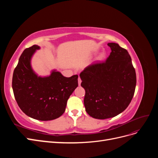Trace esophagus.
Segmentation results:
<instances>
[{"instance_id": "obj_1", "label": "esophagus", "mask_w": 158, "mask_h": 158, "mask_svg": "<svg viewBox=\"0 0 158 158\" xmlns=\"http://www.w3.org/2000/svg\"><path fill=\"white\" fill-rule=\"evenodd\" d=\"M81 82H82V80H81V78L79 77L78 78V85H79L81 84Z\"/></svg>"}]
</instances>
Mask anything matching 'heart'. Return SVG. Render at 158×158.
<instances>
[{"label":"heart","instance_id":"heart-1","mask_svg":"<svg viewBox=\"0 0 158 158\" xmlns=\"http://www.w3.org/2000/svg\"><path fill=\"white\" fill-rule=\"evenodd\" d=\"M104 57V53H101L99 55V56H98V59L99 60H102Z\"/></svg>","mask_w":158,"mask_h":158}]
</instances>
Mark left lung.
<instances>
[{"mask_svg": "<svg viewBox=\"0 0 158 158\" xmlns=\"http://www.w3.org/2000/svg\"><path fill=\"white\" fill-rule=\"evenodd\" d=\"M107 45V59L87 66L80 74L85 89V111L95 118L118 115L127 109L135 92L136 76L128 51L115 43Z\"/></svg>", "mask_w": 158, "mask_h": 158, "instance_id": "8db88e82", "label": "left lung"}]
</instances>
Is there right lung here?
Segmentation results:
<instances>
[{
  "label": "right lung",
  "instance_id": "1",
  "mask_svg": "<svg viewBox=\"0 0 158 158\" xmlns=\"http://www.w3.org/2000/svg\"><path fill=\"white\" fill-rule=\"evenodd\" d=\"M40 47L26 49L14 70L12 89L19 107L27 116L40 121L59 118L65 111L68 99L77 88V74L66 78L52 71L47 77L37 76L33 71L30 60Z\"/></svg>",
  "mask_w": 158,
  "mask_h": 158
}]
</instances>
